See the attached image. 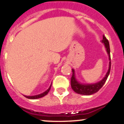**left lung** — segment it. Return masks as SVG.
Wrapping results in <instances>:
<instances>
[{
  "label": "left lung",
  "instance_id": "obj_1",
  "mask_svg": "<svg viewBox=\"0 0 124 124\" xmlns=\"http://www.w3.org/2000/svg\"><path fill=\"white\" fill-rule=\"evenodd\" d=\"M102 41L104 43L105 46H106V50H107V53H108V54L109 56V60H110L109 43L108 40H107L106 37L104 35H103V39L102 40ZM110 66H111V62L110 61V63H109V70H108V71H107L104 78L103 79L102 81H101L99 83H96V84H87V85H86V84H81L76 80L75 77H74V70H72L73 75H72L71 78V88L73 89V90L75 93H78V94H79L91 95L93 94H94V93H97L102 87L103 85L105 84V83H106V80H107V78L109 76V73H110Z\"/></svg>",
  "mask_w": 124,
  "mask_h": 124
}]
</instances>
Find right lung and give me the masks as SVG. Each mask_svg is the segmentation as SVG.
I'll return each instance as SVG.
<instances>
[{
	"label": "right lung",
	"instance_id": "1",
	"mask_svg": "<svg viewBox=\"0 0 124 124\" xmlns=\"http://www.w3.org/2000/svg\"><path fill=\"white\" fill-rule=\"evenodd\" d=\"M51 85L50 86V87H49V89H48V90H46L45 92H44L43 93H42V94H40L37 95V96H25V97H26L27 98H28V99H38V98H40V97H43V96H46V95L48 93V92L50 91V89H51Z\"/></svg>",
	"mask_w": 124,
	"mask_h": 124
}]
</instances>
